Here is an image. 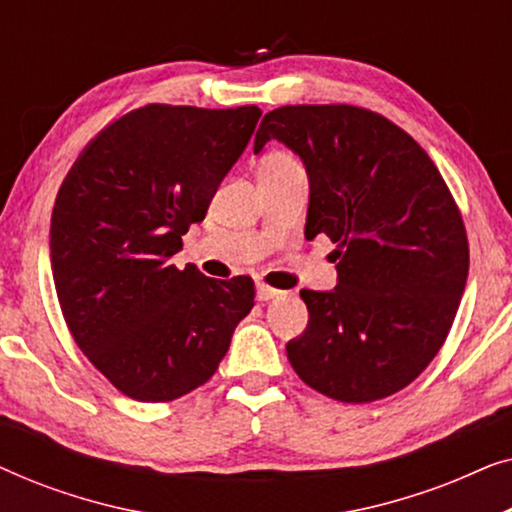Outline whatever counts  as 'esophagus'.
I'll list each match as a JSON object with an SVG mask.
<instances>
[{"mask_svg": "<svg viewBox=\"0 0 512 512\" xmlns=\"http://www.w3.org/2000/svg\"><path fill=\"white\" fill-rule=\"evenodd\" d=\"M279 293H282V291L272 289V286H268V284H258L256 286V298L261 300V303H268V300H272V298H279Z\"/></svg>", "mask_w": 512, "mask_h": 512, "instance_id": "34e87169", "label": "esophagus"}]
</instances>
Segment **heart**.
Wrapping results in <instances>:
<instances>
[{"label": "heart", "instance_id": "1", "mask_svg": "<svg viewBox=\"0 0 512 512\" xmlns=\"http://www.w3.org/2000/svg\"><path fill=\"white\" fill-rule=\"evenodd\" d=\"M261 170H270V172H298L303 170L300 167V160L293 156L289 151H270L268 156L263 158Z\"/></svg>", "mask_w": 512, "mask_h": 512}]
</instances>
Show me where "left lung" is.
Listing matches in <instances>:
<instances>
[{"mask_svg": "<svg viewBox=\"0 0 512 512\" xmlns=\"http://www.w3.org/2000/svg\"><path fill=\"white\" fill-rule=\"evenodd\" d=\"M277 139L310 179L305 237H331L333 291H300L307 328L286 356L342 403H373L415 380L450 333L468 277L459 207L422 146L375 111L296 104L268 111L254 153Z\"/></svg>", "mask_w": 512, "mask_h": 512, "instance_id": "left-lung-1", "label": "left lung"}]
</instances>
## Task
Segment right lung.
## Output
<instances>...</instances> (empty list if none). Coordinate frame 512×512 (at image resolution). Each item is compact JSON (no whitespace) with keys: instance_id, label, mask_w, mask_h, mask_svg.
Wrapping results in <instances>:
<instances>
[{"instance_id":"1","label":"right lung","mask_w":512,"mask_h":512,"mask_svg":"<svg viewBox=\"0 0 512 512\" xmlns=\"http://www.w3.org/2000/svg\"><path fill=\"white\" fill-rule=\"evenodd\" d=\"M261 109L146 104L74 160L51 216L62 317L88 361L142 403L216 373L254 307L251 277L212 279L170 258L254 135Z\"/></svg>"}]
</instances>
